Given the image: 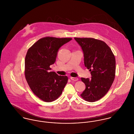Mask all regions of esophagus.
Masks as SVG:
<instances>
[{
  "instance_id": "1",
  "label": "esophagus",
  "mask_w": 134,
  "mask_h": 134,
  "mask_svg": "<svg viewBox=\"0 0 134 134\" xmlns=\"http://www.w3.org/2000/svg\"><path fill=\"white\" fill-rule=\"evenodd\" d=\"M70 79L72 80V81H77L79 80L78 78H77V77H71Z\"/></svg>"
}]
</instances>
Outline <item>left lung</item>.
<instances>
[{"mask_svg":"<svg viewBox=\"0 0 134 134\" xmlns=\"http://www.w3.org/2000/svg\"><path fill=\"white\" fill-rule=\"evenodd\" d=\"M81 46L84 64L91 78H81L86 89L81 94L89 102L98 100L108 92L115 76L116 61L113 53L104 42L91 38H74Z\"/></svg>","mask_w":134,"mask_h":134,"instance_id":"8db88e82","label":"left lung"}]
</instances>
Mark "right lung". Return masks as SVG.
Returning <instances> with one entry per match:
<instances>
[{
  "mask_svg": "<svg viewBox=\"0 0 134 134\" xmlns=\"http://www.w3.org/2000/svg\"><path fill=\"white\" fill-rule=\"evenodd\" d=\"M72 38L46 37L39 39L29 49L25 59V76L30 88L45 102L56 100L68 82L67 76L51 71L59 48Z\"/></svg>",
  "mask_w": 134,
  "mask_h": 134,
  "instance_id": "obj_1",
  "label": "right lung"
}]
</instances>
